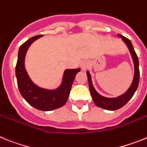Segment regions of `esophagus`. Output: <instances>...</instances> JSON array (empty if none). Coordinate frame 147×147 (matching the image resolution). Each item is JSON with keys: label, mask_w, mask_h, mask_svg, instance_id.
Here are the masks:
<instances>
[{"label": "esophagus", "mask_w": 147, "mask_h": 147, "mask_svg": "<svg viewBox=\"0 0 147 147\" xmlns=\"http://www.w3.org/2000/svg\"><path fill=\"white\" fill-rule=\"evenodd\" d=\"M81 67L83 71L86 70L88 67V62L87 60L82 61V62L81 63Z\"/></svg>", "instance_id": "obj_1"}]
</instances>
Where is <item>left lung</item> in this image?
Segmentation results:
<instances>
[{"instance_id":"obj_1","label":"left lung","mask_w":147,"mask_h":147,"mask_svg":"<svg viewBox=\"0 0 147 147\" xmlns=\"http://www.w3.org/2000/svg\"><path fill=\"white\" fill-rule=\"evenodd\" d=\"M119 37H121L123 41L127 45V47H128L129 51H130L132 60H133V62H134V78H133V81H132V85L129 87L128 90L124 94L121 95V96L117 97V98H106V97L102 96L100 94H98L96 91L95 88H93V83H92L91 80V76L90 74L89 71H87V76H88L90 92V94H91V96L93 98L95 105L98 106V107H101V108L108 110H118V109L121 108L123 106H124L130 100V98L133 96V95H134L135 92L136 91L138 86V83H139V62H138V58L137 54H136V51H135L133 45H132L130 40L129 39H127V37H124V36H122L121 34H119Z\"/></svg>"}]
</instances>
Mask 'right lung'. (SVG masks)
<instances>
[{
  "mask_svg": "<svg viewBox=\"0 0 147 147\" xmlns=\"http://www.w3.org/2000/svg\"><path fill=\"white\" fill-rule=\"evenodd\" d=\"M42 36H34L20 45L18 51L15 74L18 88L24 99L37 110L51 111L62 107L66 103L75 76L80 71V68L66 69L63 75L62 83L56 90L43 89L35 85L26 71L24 61L26 51L31 44Z\"/></svg>",
  "mask_w": 147,
  "mask_h": 147,
  "instance_id": "right-lung-1",
  "label": "right lung"
}]
</instances>
